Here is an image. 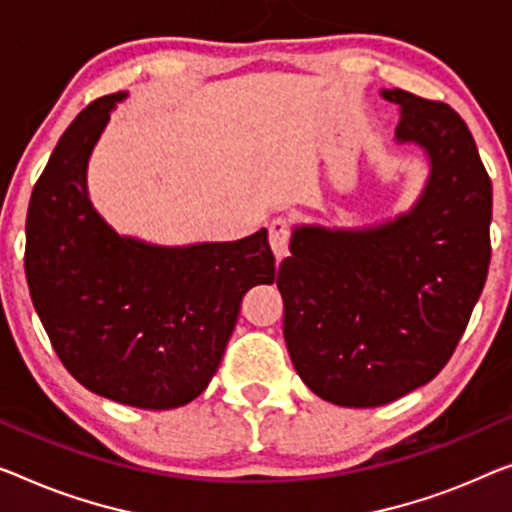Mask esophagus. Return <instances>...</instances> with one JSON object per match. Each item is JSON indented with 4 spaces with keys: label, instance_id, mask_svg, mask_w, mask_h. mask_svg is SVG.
<instances>
[{
    "label": "esophagus",
    "instance_id": "obj_1",
    "mask_svg": "<svg viewBox=\"0 0 512 512\" xmlns=\"http://www.w3.org/2000/svg\"><path fill=\"white\" fill-rule=\"evenodd\" d=\"M289 220L287 218H273L269 223V243L273 255L282 259L287 255V246H289Z\"/></svg>",
    "mask_w": 512,
    "mask_h": 512
}]
</instances>
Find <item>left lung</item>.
I'll list each match as a JSON object with an SVG mask.
<instances>
[{
  "label": "left lung",
  "mask_w": 512,
  "mask_h": 512,
  "mask_svg": "<svg viewBox=\"0 0 512 512\" xmlns=\"http://www.w3.org/2000/svg\"><path fill=\"white\" fill-rule=\"evenodd\" d=\"M398 142L430 158L414 209L368 230L296 227L278 289L305 386L340 407H381L439 375L490 269L492 181L451 105L402 89Z\"/></svg>",
  "instance_id": "left-lung-1"
}]
</instances>
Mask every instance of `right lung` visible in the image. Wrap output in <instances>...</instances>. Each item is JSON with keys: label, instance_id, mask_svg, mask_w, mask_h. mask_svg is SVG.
<instances>
[{"label": "right lung", "instance_id": "1", "mask_svg": "<svg viewBox=\"0 0 512 512\" xmlns=\"http://www.w3.org/2000/svg\"><path fill=\"white\" fill-rule=\"evenodd\" d=\"M89 103L61 135L32 190L25 273L64 368L103 398L140 409L195 400L255 285L276 280L266 230L186 248L119 236L91 207L87 160L114 103Z\"/></svg>", "mask_w": 512, "mask_h": 512}]
</instances>
